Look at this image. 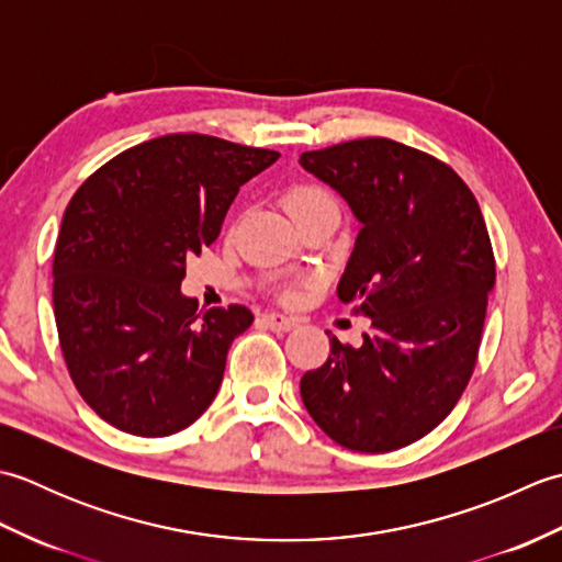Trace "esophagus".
Wrapping results in <instances>:
<instances>
[{
	"label": "esophagus",
	"instance_id": "34e87169",
	"mask_svg": "<svg viewBox=\"0 0 562 562\" xmlns=\"http://www.w3.org/2000/svg\"><path fill=\"white\" fill-rule=\"evenodd\" d=\"M262 324H266L270 330H278V333H288L292 328H296V321L284 316V314H266L262 316Z\"/></svg>",
	"mask_w": 562,
	"mask_h": 562
}]
</instances>
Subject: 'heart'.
I'll return each mask as SVG.
<instances>
[{
  "label": "heart",
  "mask_w": 562,
  "mask_h": 562,
  "mask_svg": "<svg viewBox=\"0 0 562 562\" xmlns=\"http://www.w3.org/2000/svg\"><path fill=\"white\" fill-rule=\"evenodd\" d=\"M326 198H328L326 190H321L316 186H296L294 190H290V195H288V210L290 212L302 210V207L314 205V202L326 200Z\"/></svg>",
  "instance_id": "b5f03b06"
}]
</instances>
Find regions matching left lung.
<instances>
[{"instance_id": "left-lung-1", "label": "left lung", "mask_w": 562, "mask_h": 562, "mask_svg": "<svg viewBox=\"0 0 562 562\" xmlns=\"http://www.w3.org/2000/svg\"><path fill=\"white\" fill-rule=\"evenodd\" d=\"M300 164L360 222L338 300L372 321L360 348L328 333L302 401L352 451L408 447L451 413L479 357L495 288L481 207L447 164L384 137L304 151Z\"/></svg>"}]
</instances>
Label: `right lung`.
<instances>
[{
	"mask_svg": "<svg viewBox=\"0 0 562 562\" xmlns=\"http://www.w3.org/2000/svg\"><path fill=\"white\" fill-rule=\"evenodd\" d=\"M278 151L164 135L103 164L69 200L53 304L69 376L105 423L139 437L193 425L214 401L246 306L181 292L186 260L220 236L238 188Z\"/></svg>",
	"mask_w": 562,
	"mask_h": 562,
	"instance_id": "obj_1",
	"label": "right lung"
}]
</instances>
